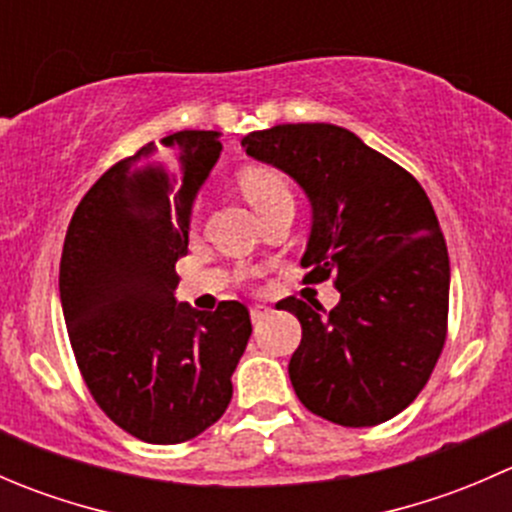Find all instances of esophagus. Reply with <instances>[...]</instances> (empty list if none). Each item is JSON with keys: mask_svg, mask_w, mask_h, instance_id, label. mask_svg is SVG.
<instances>
[{"mask_svg": "<svg viewBox=\"0 0 512 512\" xmlns=\"http://www.w3.org/2000/svg\"><path fill=\"white\" fill-rule=\"evenodd\" d=\"M270 312H272V309L265 307V304H252L250 319H252V322H262L265 317H270Z\"/></svg>", "mask_w": 512, "mask_h": 512, "instance_id": "34e87169", "label": "esophagus"}]
</instances>
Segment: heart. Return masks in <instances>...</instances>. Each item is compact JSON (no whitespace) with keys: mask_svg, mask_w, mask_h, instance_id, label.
Masks as SVG:
<instances>
[{"mask_svg":"<svg viewBox=\"0 0 512 512\" xmlns=\"http://www.w3.org/2000/svg\"><path fill=\"white\" fill-rule=\"evenodd\" d=\"M242 190H245L247 200L255 205L257 213L270 208L277 200L292 198L285 180L272 173H262V170H250V173L242 175Z\"/></svg>","mask_w":512,"mask_h":512,"instance_id":"b5f03b06","label":"heart"}]
</instances>
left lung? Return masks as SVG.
Listing matches in <instances>:
<instances>
[{"label":"left lung","mask_w":512,"mask_h":512,"mask_svg":"<svg viewBox=\"0 0 512 512\" xmlns=\"http://www.w3.org/2000/svg\"><path fill=\"white\" fill-rule=\"evenodd\" d=\"M247 156L297 180L312 203L304 282L332 277L334 309L287 297L302 324L289 359L294 394L312 414L361 428L421 394L448 329L446 240L418 180L332 123H282L242 138Z\"/></svg>","instance_id":"obj_1"}]
</instances>
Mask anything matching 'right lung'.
Instances as JSON below:
<instances>
[{
    "label": "right lung",
    "instance_id": "add662e5",
    "mask_svg": "<svg viewBox=\"0 0 512 512\" xmlns=\"http://www.w3.org/2000/svg\"><path fill=\"white\" fill-rule=\"evenodd\" d=\"M218 131H178L118 160L81 198L59 265L66 332L101 411L146 443H183L225 414L252 334L240 302L175 299L190 208Z\"/></svg>",
    "mask_w": 512,
    "mask_h": 512
}]
</instances>
